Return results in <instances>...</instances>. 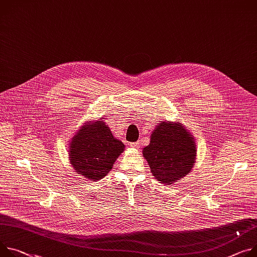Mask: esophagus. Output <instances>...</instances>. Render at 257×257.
<instances>
[{
	"label": "esophagus",
	"mask_w": 257,
	"mask_h": 257,
	"mask_svg": "<svg viewBox=\"0 0 257 257\" xmlns=\"http://www.w3.org/2000/svg\"><path fill=\"white\" fill-rule=\"evenodd\" d=\"M133 149H139V143H132L129 145Z\"/></svg>",
	"instance_id": "34e87169"
}]
</instances>
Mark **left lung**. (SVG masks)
<instances>
[{
  "instance_id": "1",
  "label": "left lung",
  "mask_w": 257,
  "mask_h": 257,
  "mask_svg": "<svg viewBox=\"0 0 257 257\" xmlns=\"http://www.w3.org/2000/svg\"><path fill=\"white\" fill-rule=\"evenodd\" d=\"M143 155L153 176L163 184H172L192 171L197 156L195 139L181 123L162 121Z\"/></svg>"
}]
</instances>
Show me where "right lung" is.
<instances>
[{"mask_svg":"<svg viewBox=\"0 0 257 257\" xmlns=\"http://www.w3.org/2000/svg\"><path fill=\"white\" fill-rule=\"evenodd\" d=\"M124 150V144L113 137L104 121L88 122L72 138L69 162L78 174L96 181L111 170Z\"/></svg>","mask_w":257,"mask_h":257,"instance_id":"1","label":"right lung"}]
</instances>
